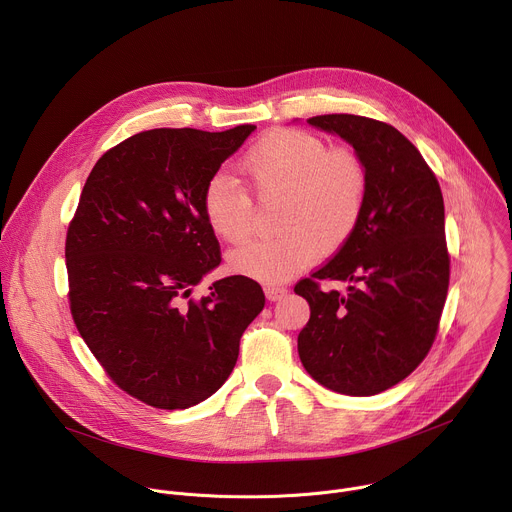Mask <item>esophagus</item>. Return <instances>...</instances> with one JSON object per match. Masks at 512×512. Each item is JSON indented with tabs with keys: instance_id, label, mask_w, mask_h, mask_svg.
I'll return each mask as SVG.
<instances>
[{
	"instance_id": "34e87169",
	"label": "esophagus",
	"mask_w": 512,
	"mask_h": 512,
	"mask_svg": "<svg viewBox=\"0 0 512 512\" xmlns=\"http://www.w3.org/2000/svg\"><path fill=\"white\" fill-rule=\"evenodd\" d=\"M265 296L269 302H277L281 300L283 296H287V287H281V285H267L265 287Z\"/></svg>"
}]
</instances>
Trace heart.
I'll return each mask as SVG.
<instances>
[{
    "label": "heart",
    "mask_w": 512,
    "mask_h": 512,
    "mask_svg": "<svg viewBox=\"0 0 512 512\" xmlns=\"http://www.w3.org/2000/svg\"><path fill=\"white\" fill-rule=\"evenodd\" d=\"M259 198L281 196L273 239L253 241L229 257L243 277L279 283L312 265L322 247L334 251L354 233L367 200V170L348 148H328L312 133L273 129L257 139L241 162ZM210 231L227 243L251 233V198L227 176H212L202 192Z\"/></svg>",
    "instance_id": "1"
}]
</instances>
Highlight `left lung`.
Instances as JSON below:
<instances>
[{
	"instance_id": "1",
	"label": "left lung",
	"mask_w": 512,
	"mask_h": 512,
	"mask_svg": "<svg viewBox=\"0 0 512 512\" xmlns=\"http://www.w3.org/2000/svg\"><path fill=\"white\" fill-rule=\"evenodd\" d=\"M308 123L352 145L367 170V200L352 237L294 289L310 304L298 352L326 389L369 397L409 377L435 340L450 283L444 196L393 125L348 113ZM320 280L349 287L326 292Z\"/></svg>"
}]
</instances>
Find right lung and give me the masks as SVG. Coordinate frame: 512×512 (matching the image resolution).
<instances>
[{
    "instance_id": "1",
    "label": "right lung",
    "mask_w": 512,
    "mask_h": 512,
    "mask_svg": "<svg viewBox=\"0 0 512 512\" xmlns=\"http://www.w3.org/2000/svg\"><path fill=\"white\" fill-rule=\"evenodd\" d=\"M255 129L127 137L95 164L68 227L72 318L111 381L152 407L188 409L221 389L265 306L261 285L243 275L190 298L221 263L204 186Z\"/></svg>"
}]
</instances>
